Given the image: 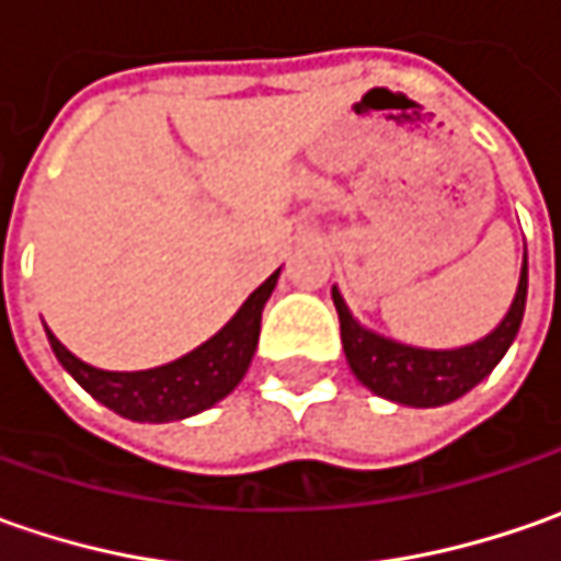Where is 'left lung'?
Masks as SVG:
<instances>
[{
	"mask_svg": "<svg viewBox=\"0 0 561 561\" xmlns=\"http://www.w3.org/2000/svg\"><path fill=\"white\" fill-rule=\"evenodd\" d=\"M331 296L340 314V336H343L346 362L353 375L371 393L402 402V405H419V409L446 405L453 399L465 397L471 387H478L500 365V358L506 356V350L518 334L522 318H525V302H528V252H525L515 302L500 321V328L462 350H415V346H402L387 336L371 334L350 314L336 287Z\"/></svg>",
	"mask_w": 561,
	"mask_h": 561,
	"instance_id": "8db88e82",
	"label": "left lung"
}]
</instances>
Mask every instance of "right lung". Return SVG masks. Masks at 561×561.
Segmentation results:
<instances>
[{
  "label": "right lung",
  "mask_w": 561,
  "mask_h": 561,
  "mask_svg": "<svg viewBox=\"0 0 561 561\" xmlns=\"http://www.w3.org/2000/svg\"><path fill=\"white\" fill-rule=\"evenodd\" d=\"M274 271L268 280L243 302V309L227 321L218 334L199 350L186 353L178 362H168L162 368L149 371H102L87 362L71 356L53 331H46L55 358L65 365V371L77 383L130 421H178L190 419L225 399L247 375L259 331H262V309L268 302L271 290L277 284Z\"/></svg>",
  "instance_id": "right-lung-1"
}]
</instances>
